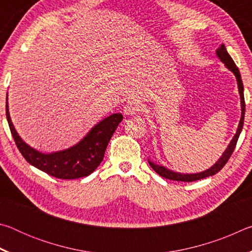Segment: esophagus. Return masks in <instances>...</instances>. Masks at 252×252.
<instances>
[{"label":"esophagus","mask_w":252,"mask_h":252,"mask_svg":"<svg viewBox=\"0 0 252 252\" xmlns=\"http://www.w3.org/2000/svg\"><path fill=\"white\" fill-rule=\"evenodd\" d=\"M142 111V106L136 101H129L127 103L123 106V113L125 116H134L135 113Z\"/></svg>","instance_id":"1"}]
</instances>
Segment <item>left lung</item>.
Returning a JSON list of instances; mask_svg holds the SVG:
<instances>
[{"label": "left lung", "instance_id": "8db88e82", "mask_svg": "<svg viewBox=\"0 0 252 252\" xmlns=\"http://www.w3.org/2000/svg\"><path fill=\"white\" fill-rule=\"evenodd\" d=\"M217 57L220 59V61L223 63L227 69L232 72L237 79V84H238V89H239V94H240V102H241V118H240V122H239L238 129L236 134L232 138L231 141H230L228 148L225 149V151L222 153V156L220 157V159L216 162L215 164L212 165L211 168L207 169L206 171L199 172V173H180V172H174L172 170H169L168 168L163 167V165H159L156 164L155 162H152L149 160V163H150L151 168L155 170V171L160 174L161 177H163L165 179H169V180H174V181H183V182H191V181H195V180H200V179L207 178L213 176V174L218 173L221 169L224 167V164L227 163L229 158L231 157L232 152L236 148L237 141L239 139V135H240L242 127H244V120H245V111H246V103H245V96H244V84H242V80H241V75L240 72H239L238 67L236 65V63L233 62V60L230 57L229 53L227 52V49H225L224 44H221L220 48L216 51Z\"/></svg>", "mask_w": 252, "mask_h": 252}]
</instances>
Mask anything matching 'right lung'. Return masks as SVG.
Masks as SVG:
<instances>
[{"label":"right lung","mask_w":252,"mask_h":252,"mask_svg":"<svg viewBox=\"0 0 252 252\" xmlns=\"http://www.w3.org/2000/svg\"><path fill=\"white\" fill-rule=\"evenodd\" d=\"M6 119L16 147L30 164L58 179H78L91 174L103 160L111 136L123 120L121 113L106 117L89 131V133L65 150L42 153L25 143L18 134L8 112L6 96Z\"/></svg>","instance_id":"add662e5"}]
</instances>
